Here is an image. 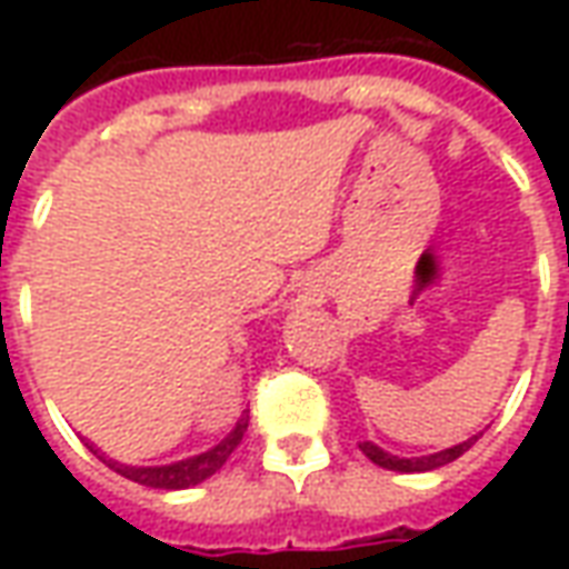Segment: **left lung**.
Wrapping results in <instances>:
<instances>
[{
  "instance_id": "obj_1",
  "label": "left lung",
  "mask_w": 569,
  "mask_h": 569,
  "mask_svg": "<svg viewBox=\"0 0 569 569\" xmlns=\"http://www.w3.org/2000/svg\"><path fill=\"white\" fill-rule=\"evenodd\" d=\"M478 436H481V432H478ZM478 436H469V439L460 441V445H451V448H445V451L427 453V457H396V453L383 451L381 445H375V441H362L359 448H362V453L369 457L371 463H378L381 469H393V472H429V469H439V466L451 463L460 453L469 451L478 441Z\"/></svg>"
}]
</instances>
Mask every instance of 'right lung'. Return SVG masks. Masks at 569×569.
Listing matches in <instances>:
<instances>
[{
    "label": "right lung",
    "instance_id": "obj_1",
    "mask_svg": "<svg viewBox=\"0 0 569 569\" xmlns=\"http://www.w3.org/2000/svg\"><path fill=\"white\" fill-rule=\"evenodd\" d=\"M249 427V415L243 411L240 420L234 423V429L224 436L219 445H212L210 451L194 453V457H186V460H176V463H163V466H128V463H118L112 457H106L97 445H88L100 460H103L109 469H116L118 476L130 478V481H137V485H146V488H158V490H186L194 488L200 481H207L210 476H216L219 469L224 466V460L234 453V448L243 439V432Z\"/></svg>",
    "mask_w": 569,
    "mask_h": 569
}]
</instances>
